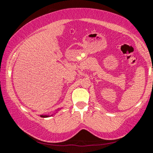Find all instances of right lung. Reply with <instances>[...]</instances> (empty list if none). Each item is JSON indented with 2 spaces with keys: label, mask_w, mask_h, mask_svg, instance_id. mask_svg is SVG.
Instances as JSON below:
<instances>
[{
  "label": "right lung",
  "mask_w": 153,
  "mask_h": 153,
  "mask_svg": "<svg viewBox=\"0 0 153 153\" xmlns=\"http://www.w3.org/2000/svg\"><path fill=\"white\" fill-rule=\"evenodd\" d=\"M60 109H61V108H60ZM60 109H59V110H60ZM57 111H56V112H57ZM53 115H54V114H53ZM53 115H40V116L41 117L46 118V117H51V116Z\"/></svg>",
  "instance_id": "1"
}]
</instances>
